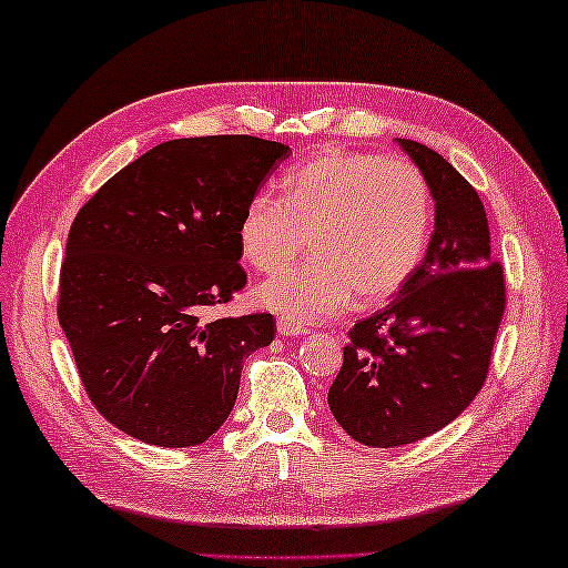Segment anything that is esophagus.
Returning <instances> with one entry per match:
<instances>
[{
  "label": "esophagus",
  "instance_id": "obj_1",
  "mask_svg": "<svg viewBox=\"0 0 568 568\" xmlns=\"http://www.w3.org/2000/svg\"><path fill=\"white\" fill-rule=\"evenodd\" d=\"M276 332L282 336H300V334H306V329L302 324H296L292 320H286V316H278L276 322Z\"/></svg>",
  "mask_w": 568,
  "mask_h": 568
}]
</instances>
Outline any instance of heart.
Segmentation results:
<instances>
[{
    "label": "heart",
    "instance_id": "1",
    "mask_svg": "<svg viewBox=\"0 0 568 568\" xmlns=\"http://www.w3.org/2000/svg\"><path fill=\"white\" fill-rule=\"evenodd\" d=\"M434 219L432 189L402 156L326 149L284 179V196L256 192L239 219V248L272 274L304 252L310 262L274 274L258 302L296 324L332 320L359 294L376 304L419 268Z\"/></svg>",
    "mask_w": 568,
    "mask_h": 568
}]
</instances>
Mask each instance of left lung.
Masks as SVG:
<instances>
[{"mask_svg": "<svg viewBox=\"0 0 568 568\" xmlns=\"http://www.w3.org/2000/svg\"><path fill=\"white\" fill-rule=\"evenodd\" d=\"M399 144L429 182L434 234L399 296L346 334L329 389L334 419L374 449L422 442L474 402L506 310L504 266L476 189L434 149Z\"/></svg>", "mask_w": 568, "mask_h": 568, "instance_id": "8db88e82", "label": "left lung"}]
</instances>
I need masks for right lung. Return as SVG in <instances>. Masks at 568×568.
Segmentation results:
<instances>
[{
  "label": "right lung",
  "mask_w": 568,
  "mask_h": 568,
  "mask_svg": "<svg viewBox=\"0 0 568 568\" xmlns=\"http://www.w3.org/2000/svg\"><path fill=\"white\" fill-rule=\"evenodd\" d=\"M290 146L246 134L172 139L79 209L57 316L94 409L134 439L204 444L234 409L272 314L214 316L244 290L239 219Z\"/></svg>",
  "instance_id": "right-lung-1"
}]
</instances>
